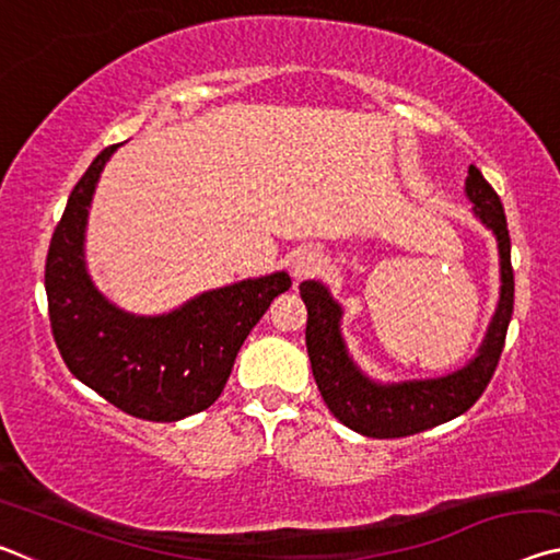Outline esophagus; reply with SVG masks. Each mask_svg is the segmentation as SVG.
Returning a JSON list of instances; mask_svg holds the SVG:
<instances>
[{
    "label": "esophagus",
    "instance_id": "esophagus-1",
    "mask_svg": "<svg viewBox=\"0 0 560 560\" xmlns=\"http://www.w3.org/2000/svg\"><path fill=\"white\" fill-rule=\"evenodd\" d=\"M320 269H324V257H320V254L314 252V249L299 252L291 261V273H293V279H296V281L316 277Z\"/></svg>",
    "mask_w": 560,
    "mask_h": 560
}]
</instances>
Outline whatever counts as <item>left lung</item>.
Masks as SVG:
<instances>
[{
    "label": "left lung",
    "instance_id": "1",
    "mask_svg": "<svg viewBox=\"0 0 560 560\" xmlns=\"http://www.w3.org/2000/svg\"><path fill=\"white\" fill-rule=\"evenodd\" d=\"M467 195L479 220L497 234L501 254V299L485 346L462 371L438 377V381H410L397 385H377L368 381L346 353L338 330L340 306L330 299L328 289L318 281H303L299 287L301 299L308 308L306 348L318 390L324 395L328 410L346 428L365 434V438L393 440L438 428L452 417L467 412L494 377L501 350L506 343L509 320L514 314L511 240L499 195L474 165H469Z\"/></svg>",
    "mask_w": 560,
    "mask_h": 560
}]
</instances>
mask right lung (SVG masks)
<instances>
[{
  "instance_id": "add662e5",
  "label": "right lung",
  "mask_w": 560,
  "mask_h": 560,
  "mask_svg": "<svg viewBox=\"0 0 560 560\" xmlns=\"http://www.w3.org/2000/svg\"><path fill=\"white\" fill-rule=\"evenodd\" d=\"M116 148L101 150L89 165L54 230L44 273L51 336L66 368L118 410L175 422L222 395L244 338L291 279L283 271L246 279L155 318L113 306L86 273L83 230L98 175Z\"/></svg>"
}]
</instances>
